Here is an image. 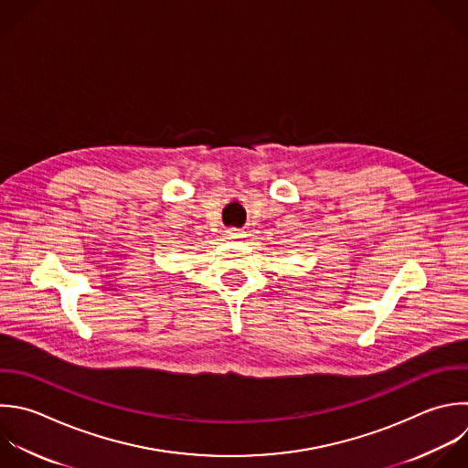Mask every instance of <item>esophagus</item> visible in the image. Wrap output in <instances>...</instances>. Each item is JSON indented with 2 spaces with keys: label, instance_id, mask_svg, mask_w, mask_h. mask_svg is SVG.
<instances>
[{
  "label": "esophagus",
  "instance_id": "esophagus-1",
  "mask_svg": "<svg viewBox=\"0 0 468 468\" xmlns=\"http://www.w3.org/2000/svg\"><path fill=\"white\" fill-rule=\"evenodd\" d=\"M245 234H243V230H239V229H227L225 230V238L227 239H241Z\"/></svg>",
  "mask_w": 468,
  "mask_h": 468
}]
</instances>
